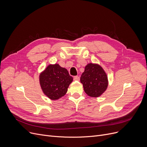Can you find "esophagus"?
Returning <instances> with one entry per match:
<instances>
[{
    "mask_svg": "<svg viewBox=\"0 0 147 147\" xmlns=\"http://www.w3.org/2000/svg\"><path fill=\"white\" fill-rule=\"evenodd\" d=\"M73 79H74V80L79 81L80 80V78H79V76H76L73 78Z\"/></svg>",
    "mask_w": 147,
    "mask_h": 147,
    "instance_id": "esophagus-1",
    "label": "esophagus"
}]
</instances>
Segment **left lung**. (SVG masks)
Returning a JSON list of instances; mask_svg holds the SVG:
<instances>
[{
	"instance_id": "obj_1",
	"label": "left lung",
	"mask_w": 147,
	"mask_h": 147,
	"mask_svg": "<svg viewBox=\"0 0 147 147\" xmlns=\"http://www.w3.org/2000/svg\"><path fill=\"white\" fill-rule=\"evenodd\" d=\"M84 92L91 97L101 96L108 86V78L103 68L98 64L90 63L80 77Z\"/></svg>"
}]
</instances>
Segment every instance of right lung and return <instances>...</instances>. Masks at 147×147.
<instances>
[{"label": "right lung", "instance_id": "1", "mask_svg": "<svg viewBox=\"0 0 147 147\" xmlns=\"http://www.w3.org/2000/svg\"><path fill=\"white\" fill-rule=\"evenodd\" d=\"M39 77L40 86L43 93L52 100L63 96L73 80L67 69L57 64L49 65Z\"/></svg>", "mask_w": 147, "mask_h": 147}]
</instances>
